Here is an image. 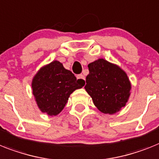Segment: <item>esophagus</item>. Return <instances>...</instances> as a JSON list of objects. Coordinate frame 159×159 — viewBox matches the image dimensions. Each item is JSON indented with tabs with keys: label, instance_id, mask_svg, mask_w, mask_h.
<instances>
[{
	"label": "esophagus",
	"instance_id": "esophagus-1",
	"mask_svg": "<svg viewBox=\"0 0 159 159\" xmlns=\"http://www.w3.org/2000/svg\"><path fill=\"white\" fill-rule=\"evenodd\" d=\"M77 79H79V80H80V82L82 83L83 84H85V77L84 76V75H77Z\"/></svg>",
	"mask_w": 159,
	"mask_h": 159
}]
</instances>
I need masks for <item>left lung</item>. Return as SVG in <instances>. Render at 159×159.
I'll use <instances>...</instances> for the list:
<instances>
[{"instance_id": "left-lung-1", "label": "left lung", "mask_w": 159, "mask_h": 159, "mask_svg": "<svg viewBox=\"0 0 159 159\" xmlns=\"http://www.w3.org/2000/svg\"><path fill=\"white\" fill-rule=\"evenodd\" d=\"M85 90L97 108L104 114L119 112L130 97L132 84L128 75L116 64L99 58L88 65Z\"/></svg>"}]
</instances>
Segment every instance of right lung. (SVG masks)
<instances>
[{
    "label": "right lung",
    "instance_id": "1",
    "mask_svg": "<svg viewBox=\"0 0 159 159\" xmlns=\"http://www.w3.org/2000/svg\"><path fill=\"white\" fill-rule=\"evenodd\" d=\"M84 85L57 60L42 66L31 81L32 94L38 108L49 116L58 115L70 94Z\"/></svg>",
    "mask_w": 159,
    "mask_h": 159
}]
</instances>
